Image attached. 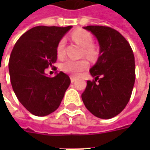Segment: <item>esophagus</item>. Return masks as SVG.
Instances as JSON below:
<instances>
[{"label": "esophagus", "instance_id": "obj_1", "mask_svg": "<svg viewBox=\"0 0 150 150\" xmlns=\"http://www.w3.org/2000/svg\"><path fill=\"white\" fill-rule=\"evenodd\" d=\"M70 79H71V83H74V82L77 80V78H74V77H72V76L71 77V78H70Z\"/></svg>", "mask_w": 150, "mask_h": 150}]
</instances>
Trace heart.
<instances>
[{
  "label": "heart",
  "mask_w": 150,
  "mask_h": 150,
  "mask_svg": "<svg viewBox=\"0 0 150 150\" xmlns=\"http://www.w3.org/2000/svg\"><path fill=\"white\" fill-rule=\"evenodd\" d=\"M72 38L78 43L81 47H83L84 55L90 59H93L96 57V51L92 46L93 38L88 32L84 31H77L73 32ZM65 47V40L62 39L57 44V52L58 57H62L64 54ZM88 67V62L84 59L82 60H74V59H66L61 64V68L63 72L72 74L74 76H78L81 72L86 70Z\"/></svg>",
  "instance_id": "heart-1"
}]
</instances>
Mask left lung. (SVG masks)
<instances>
[{
	"label": "left lung",
	"mask_w": 150,
	"mask_h": 150,
	"mask_svg": "<svg viewBox=\"0 0 150 150\" xmlns=\"http://www.w3.org/2000/svg\"><path fill=\"white\" fill-rule=\"evenodd\" d=\"M83 29L97 38L99 57L89 70L95 80L87 82L82 99L94 116L112 118L129 101L135 82L134 56L127 40L116 30L102 26H84Z\"/></svg>",
	"instance_id": "1"
}]
</instances>
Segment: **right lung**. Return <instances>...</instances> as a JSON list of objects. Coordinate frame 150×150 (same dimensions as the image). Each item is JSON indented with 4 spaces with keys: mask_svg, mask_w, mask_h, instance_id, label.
Instances as JSON below:
<instances>
[{
    "mask_svg": "<svg viewBox=\"0 0 150 150\" xmlns=\"http://www.w3.org/2000/svg\"><path fill=\"white\" fill-rule=\"evenodd\" d=\"M72 26H35L16 42L9 61V73L15 94L33 115L43 117L58 108L71 80L56 72L53 78L45 69L57 61V44Z\"/></svg>",
    "mask_w": 150,
    "mask_h": 150,
    "instance_id": "obj_1",
    "label": "right lung"
}]
</instances>
